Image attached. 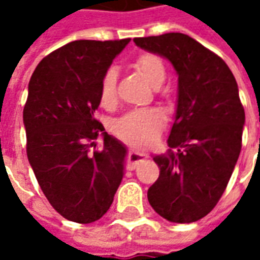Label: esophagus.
<instances>
[{
  "label": "esophagus",
  "instance_id": "obj_1",
  "mask_svg": "<svg viewBox=\"0 0 260 260\" xmlns=\"http://www.w3.org/2000/svg\"><path fill=\"white\" fill-rule=\"evenodd\" d=\"M147 154L143 152H136V150H131L128 153V164L126 167L128 170H135L138 164H141L143 160H146Z\"/></svg>",
  "mask_w": 260,
  "mask_h": 260
}]
</instances>
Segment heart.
I'll list each match as a JSON object with an SVG mask.
<instances>
[{"label": "heart", "instance_id": "1", "mask_svg": "<svg viewBox=\"0 0 260 260\" xmlns=\"http://www.w3.org/2000/svg\"><path fill=\"white\" fill-rule=\"evenodd\" d=\"M134 68L153 87L160 86L166 79L163 61L154 54H142L134 61ZM117 71L107 69L100 79L99 99L103 107H113L117 102ZM164 115L156 108L134 110L124 114L114 122V132L121 139L134 146L147 147L153 145L164 126Z\"/></svg>", "mask_w": 260, "mask_h": 260}]
</instances>
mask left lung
Segmentation results:
<instances>
[{"label": "left lung", "mask_w": 260, "mask_h": 260, "mask_svg": "<svg viewBox=\"0 0 260 260\" xmlns=\"http://www.w3.org/2000/svg\"><path fill=\"white\" fill-rule=\"evenodd\" d=\"M134 42L170 61L178 75L170 149L153 156L160 175L147 199L166 220L193 223L217 205L240 156L245 111L238 85L223 59L188 35Z\"/></svg>", "instance_id": "obj_1"}]
</instances>
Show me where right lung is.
<instances>
[{
	"instance_id": "add662e5",
	"label": "right lung",
	"mask_w": 260,
	"mask_h": 260,
	"mask_svg": "<svg viewBox=\"0 0 260 260\" xmlns=\"http://www.w3.org/2000/svg\"><path fill=\"white\" fill-rule=\"evenodd\" d=\"M129 42H71L43 58L29 82L27 158L51 206L75 223L103 217L124 177L126 146L108 135L94 114L100 79ZM99 135L102 151L95 150Z\"/></svg>"
}]
</instances>
